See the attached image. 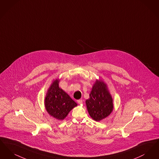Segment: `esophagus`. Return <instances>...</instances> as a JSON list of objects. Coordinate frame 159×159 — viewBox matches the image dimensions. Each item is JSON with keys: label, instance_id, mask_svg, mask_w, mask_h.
Returning a JSON list of instances; mask_svg holds the SVG:
<instances>
[{"label": "esophagus", "instance_id": "1", "mask_svg": "<svg viewBox=\"0 0 159 159\" xmlns=\"http://www.w3.org/2000/svg\"><path fill=\"white\" fill-rule=\"evenodd\" d=\"M77 102L79 104H82V102H83V101L82 99H79V100H77Z\"/></svg>", "mask_w": 159, "mask_h": 159}]
</instances>
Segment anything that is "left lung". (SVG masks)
Here are the masks:
<instances>
[{"label":"left lung","mask_w":159,"mask_h":159,"mask_svg":"<svg viewBox=\"0 0 159 159\" xmlns=\"http://www.w3.org/2000/svg\"><path fill=\"white\" fill-rule=\"evenodd\" d=\"M86 104L90 116L95 121L105 119L112 112L113 98L103 81L96 80Z\"/></svg>","instance_id":"left-lung-1"}]
</instances>
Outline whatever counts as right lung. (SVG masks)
<instances>
[{"label": "right lung", "mask_w": 159, "mask_h": 159, "mask_svg": "<svg viewBox=\"0 0 159 159\" xmlns=\"http://www.w3.org/2000/svg\"><path fill=\"white\" fill-rule=\"evenodd\" d=\"M59 80L56 79L49 87L45 99L48 113L54 118L62 120L69 112L77 106L68 94L59 87Z\"/></svg>", "instance_id": "right-lung-1"}]
</instances>
